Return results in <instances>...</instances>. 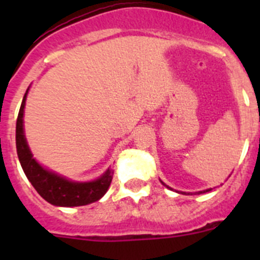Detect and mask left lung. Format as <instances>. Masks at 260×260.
<instances>
[{
    "instance_id": "left-lung-1",
    "label": "left lung",
    "mask_w": 260,
    "mask_h": 260,
    "mask_svg": "<svg viewBox=\"0 0 260 260\" xmlns=\"http://www.w3.org/2000/svg\"><path fill=\"white\" fill-rule=\"evenodd\" d=\"M160 182H161V183H162V185H164V186H167V185H165V183H164V182H162V181H160ZM167 187H168V189H171V187H169V186H167ZM211 190H212V189H207V190H203V191H199V192H198V194H203V192H208V191H211ZM189 194H190V192H189Z\"/></svg>"
}]
</instances>
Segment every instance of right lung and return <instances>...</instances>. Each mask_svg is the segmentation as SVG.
<instances>
[{
	"label": "right lung",
	"mask_w": 260,
	"mask_h": 260,
	"mask_svg": "<svg viewBox=\"0 0 260 260\" xmlns=\"http://www.w3.org/2000/svg\"><path fill=\"white\" fill-rule=\"evenodd\" d=\"M27 93H28V89L24 93L19 114H18L15 141H17L19 162L32 186L48 203L58 206V207L86 206L103 198L109 189L112 178H113V169L108 168L102 176L93 181L78 182V181H71L66 177L59 176L36 161V158L34 157L29 150L26 135H24V127H23V114H24V107H26Z\"/></svg>",
	"instance_id": "add662e5"
}]
</instances>
